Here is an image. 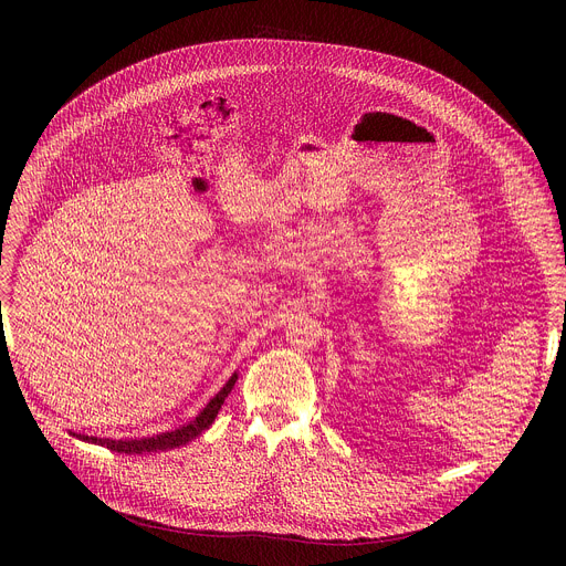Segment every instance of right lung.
<instances>
[{"label":"right lung","instance_id":"obj_1","mask_svg":"<svg viewBox=\"0 0 566 566\" xmlns=\"http://www.w3.org/2000/svg\"><path fill=\"white\" fill-rule=\"evenodd\" d=\"M234 380H237V374L221 387V391L208 402L206 410H203L192 423H188V426H184V428H179V430H175V432L156 434V437H149V439H132V441H109V439L85 437V434H83V437L73 434V437L83 439V441L98 443V446H105V448H109V450H114V452H123V454H145V452H158V450H175V448L186 446L188 441L197 439L203 430H208V428L212 426V421H214V417L219 415V410H221V406H223V400H226V396L230 394Z\"/></svg>","mask_w":566,"mask_h":566}]
</instances>
